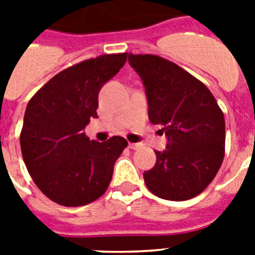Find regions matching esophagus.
<instances>
[{"instance_id":"esophagus-1","label":"esophagus","mask_w":255,"mask_h":255,"mask_svg":"<svg viewBox=\"0 0 255 255\" xmlns=\"http://www.w3.org/2000/svg\"><path fill=\"white\" fill-rule=\"evenodd\" d=\"M128 147L131 148V149H139V148H141V144L140 143H128Z\"/></svg>"}]
</instances>
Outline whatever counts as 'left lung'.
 Wrapping results in <instances>:
<instances>
[{
    "mask_svg": "<svg viewBox=\"0 0 255 255\" xmlns=\"http://www.w3.org/2000/svg\"><path fill=\"white\" fill-rule=\"evenodd\" d=\"M143 81L152 124L163 126L164 151L144 172L157 197L184 201L197 196L216 177L225 155V119L204 83L173 62L157 55H128Z\"/></svg>",
    "mask_w": 255,
    "mask_h": 255,
    "instance_id": "left-lung-1",
    "label": "left lung"
}]
</instances>
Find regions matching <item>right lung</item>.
I'll list each match as a JSON object with an SVG mask.
<instances>
[{
  "instance_id": "obj_1",
  "label": "right lung",
  "mask_w": 255,
  "mask_h": 255,
  "mask_svg": "<svg viewBox=\"0 0 255 255\" xmlns=\"http://www.w3.org/2000/svg\"><path fill=\"white\" fill-rule=\"evenodd\" d=\"M127 53L87 59L51 78L30 99L23 116L21 151L35 185L63 206H82L107 190L127 140L99 143L86 136L98 118L100 88L119 73Z\"/></svg>"
}]
</instances>
